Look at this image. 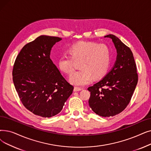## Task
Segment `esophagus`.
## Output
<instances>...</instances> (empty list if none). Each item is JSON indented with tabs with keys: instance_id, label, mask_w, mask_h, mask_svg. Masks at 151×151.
<instances>
[{
	"instance_id": "1",
	"label": "esophagus",
	"mask_w": 151,
	"mask_h": 151,
	"mask_svg": "<svg viewBox=\"0 0 151 151\" xmlns=\"http://www.w3.org/2000/svg\"><path fill=\"white\" fill-rule=\"evenodd\" d=\"M82 89L80 88H78V87H75L74 88V91L75 92H77V91H81Z\"/></svg>"
}]
</instances>
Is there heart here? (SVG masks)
Segmentation results:
<instances>
[{
    "mask_svg": "<svg viewBox=\"0 0 151 151\" xmlns=\"http://www.w3.org/2000/svg\"><path fill=\"white\" fill-rule=\"evenodd\" d=\"M71 57L62 54L58 60L59 68L67 74L73 71V60H81V70L76 71L70 78V81L76 86H83L94 78H100L106 75L109 68L112 54L107 45L89 41H79L69 49Z\"/></svg>",
    "mask_w": 151,
    "mask_h": 151,
    "instance_id": "1",
    "label": "heart"
}]
</instances>
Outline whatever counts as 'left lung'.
<instances>
[{"label": "left lung", "mask_w": 151, "mask_h": 151, "mask_svg": "<svg viewBox=\"0 0 151 151\" xmlns=\"http://www.w3.org/2000/svg\"><path fill=\"white\" fill-rule=\"evenodd\" d=\"M109 37L116 50L112 68L102 79L89 87V107L97 115L109 117L120 114L129 104L137 83L136 65L131 49L113 35Z\"/></svg>", "instance_id": "1"}]
</instances>
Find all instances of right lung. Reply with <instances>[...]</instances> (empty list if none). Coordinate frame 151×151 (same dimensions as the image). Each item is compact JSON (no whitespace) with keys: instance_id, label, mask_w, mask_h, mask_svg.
Masks as SVG:
<instances>
[{"instance_id":"right-lung-1","label":"right lung","mask_w":151,"mask_h":151,"mask_svg":"<svg viewBox=\"0 0 151 151\" xmlns=\"http://www.w3.org/2000/svg\"><path fill=\"white\" fill-rule=\"evenodd\" d=\"M61 40L37 37L22 48L13 69V81L23 106L44 118L60 113L73 90L50 58L52 47Z\"/></svg>"}]
</instances>
